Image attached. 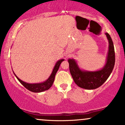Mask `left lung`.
I'll return each mask as SVG.
<instances>
[{
	"mask_svg": "<svg viewBox=\"0 0 125 125\" xmlns=\"http://www.w3.org/2000/svg\"><path fill=\"white\" fill-rule=\"evenodd\" d=\"M109 42L106 63L101 69L95 71L83 70L80 68L74 59H69V70L73 79L78 86L85 89H95L104 83L112 72L115 62L114 46L111 37L105 33Z\"/></svg>",
	"mask_w": 125,
	"mask_h": 125,
	"instance_id": "obj_1",
	"label": "left lung"
}]
</instances>
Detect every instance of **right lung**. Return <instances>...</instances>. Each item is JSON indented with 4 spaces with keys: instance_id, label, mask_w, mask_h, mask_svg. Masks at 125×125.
<instances>
[{
    "instance_id": "add662e5",
    "label": "right lung",
    "mask_w": 125,
    "mask_h": 125,
    "mask_svg": "<svg viewBox=\"0 0 125 125\" xmlns=\"http://www.w3.org/2000/svg\"><path fill=\"white\" fill-rule=\"evenodd\" d=\"M64 60L63 59H62L59 60L56 62L55 65L53 69V71L52 72V73L50 76L48 77V79H47L45 81L41 83H29L21 81L19 77L16 75L15 73L13 72L14 74L15 75L16 77L18 79V80L20 82V83L24 87H25L27 89H28L30 91L32 92L35 93H39V92H42L45 91V90H48L49 89H50L52 86L53 83V82L54 80V77H55V75L56 74V72H58L59 68L60 65H61V63L63 61H64Z\"/></svg>"
}]
</instances>
